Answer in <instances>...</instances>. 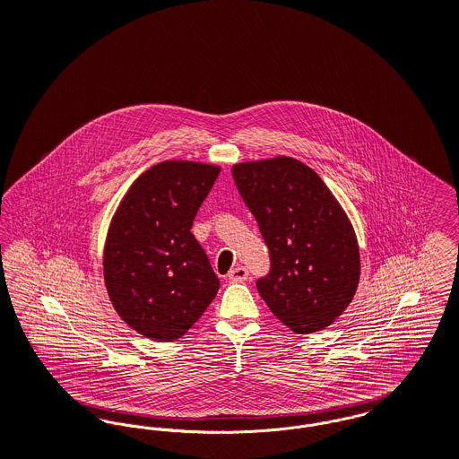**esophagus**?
Returning a JSON list of instances; mask_svg holds the SVG:
<instances>
[{
    "instance_id": "esophagus-1",
    "label": "esophagus",
    "mask_w": 459,
    "mask_h": 459,
    "mask_svg": "<svg viewBox=\"0 0 459 459\" xmlns=\"http://www.w3.org/2000/svg\"><path fill=\"white\" fill-rule=\"evenodd\" d=\"M247 275H249V272L243 265H238V267H234V269L229 272V279L232 282H243V281L247 279Z\"/></svg>"
}]
</instances>
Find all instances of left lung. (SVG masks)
I'll return each mask as SVG.
<instances>
[{"label":"left lung","mask_w":459,"mask_h":459,"mask_svg":"<svg viewBox=\"0 0 459 459\" xmlns=\"http://www.w3.org/2000/svg\"><path fill=\"white\" fill-rule=\"evenodd\" d=\"M232 177L269 247L270 272L256 288L272 314L298 334L334 323L360 275L355 230L336 197L286 156L234 164Z\"/></svg>","instance_id":"obj_1"}]
</instances>
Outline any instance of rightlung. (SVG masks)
Segmentation results:
<instances>
[{"label":"right lung","instance_id":"obj_1","mask_svg":"<svg viewBox=\"0 0 459 459\" xmlns=\"http://www.w3.org/2000/svg\"><path fill=\"white\" fill-rule=\"evenodd\" d=\"M220 168L162 161L125 194L108 227L104 281L119 317L156 342L184 336L216 297L220 281L190 232Z\"/></svg>","mask_w":459,"mask_h":459}]
</instances>
